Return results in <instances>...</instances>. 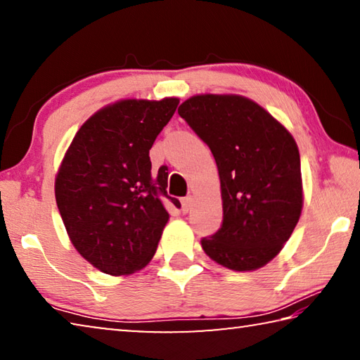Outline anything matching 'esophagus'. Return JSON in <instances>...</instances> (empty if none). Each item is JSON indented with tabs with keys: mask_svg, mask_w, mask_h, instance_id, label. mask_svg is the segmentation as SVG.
Masks as SVG:
<instances>
[{
	"mask_svg": "<svg viewBox=\"0 0 360 360\" xmlns=\"http://www.w3.org/2000/svg\"><path fill=\"white\" fill-rule=\"evenodd\" d=\"M191 206H192V198L191 197H186V198H182L181 200V210H182V212H188V210H191Z\"/></svg>",
	"mask_w": 360,
	"mask_h": 360,
	"instance_id": "esophagus-1",
	"label": "esophagus"
}]
</instances>
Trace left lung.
I'll use <instances>...</instances> for the list:
<instances>
[{
  "label": "left lung",
  "instance_id": "8db88e82",
  "mask_svg": "<svg viewBox=\"0 0 360 360\" xmlns=\"http://www.w3.org/2000/svg\"><path fill=\"white\" fill-rule=\"evenodd\" d=\"M178 112L214 155L224 221L202 248L216 264L254 271L281 252L300 219L303 186L294 136L241 95H195Z\"/></svg>",
  "mask_w": 360,
  "mask_h": 360
}]
</instances>
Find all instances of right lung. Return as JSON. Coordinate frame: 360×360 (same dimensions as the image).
Instances as JSON below:
<instances>
[{"label":"right lung","mask_w":360,"mask_h":360,"mask_svg":"<svg viewBox=\"0 0 360 360\" xmlns=\"http://www.w3.org/2000/svg\"><path fill=\"white\" fill-rule=\"evenodd\" d=\"M179 98H127L84 122L56 176L65 229L82 257L100 271L125 276L157 251L169 219L167 167L152 173L149 150Z\"/></svg>","instance_id":"obj_1"}]
</instances>
